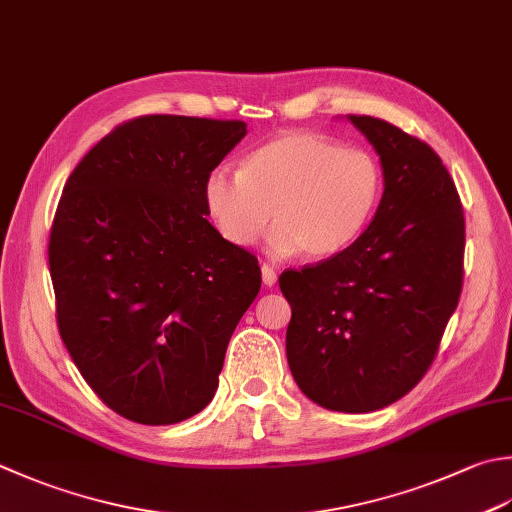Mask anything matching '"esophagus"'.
<instances>
[{"label": "esophagus", "instance_id": "1", "mask_svg": "<svg viewBox=\"0 0 512 512\" xmlns=\"http://www.w3.org/2000/svg\"><path fill=\"white\" fill-rule=\"evenodd\" d=\"M262 279H264V284H266V286H273V284L277 282V273H275V268H273V266H268V264H262Z\"/></svg>", "mask_w": 512, "mask_h": 512}]
</instances>
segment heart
<instances>
[{
  "mask_svg": "<svg viewBox=\"0 0 512 512\" xmlns=\"http://www.w3.org/2000/svg\"><path fill=\"white\" fill-rule=\"evenodd\" d=\"M384 168L366 148H346L319 133H286L253 150L242 170L219 166L204 202L226 242L250 246L273 210L268 246L275 255L302 250L326 259L353 246L377 215Z\"/></svg>",
  "mask_w": 512,
  "mask_h": 512,
  "instance_id": "obj_1",
  "label": "heart"
}]
</instances>
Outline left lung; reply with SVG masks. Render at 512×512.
<instances>
[{
  "instance_id": "left-lung-1",
  "label": "left lung",
  "mask_w": 512,
  "mask_h": 512,
  "mask_svg": "<svg viewBox=\"0 0 512 512\" xmlns=\"http://www.w3.org/2000/svg\"><path fill=\"white\" fill-rule=\"evenodd\" d=\"M384 168L377 215L339 255L284 270L286 357L302 393L339 413H370L410 393L433 364L464 284L462 199L422 139L350 115Z\"/></svg>"
}]
</instances>
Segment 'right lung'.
<instances>
[{
	"instance_id": "add662e5",
	"label": "right lung",
	"mask_w": 512,
	"mask_h": 512,
	"mask_svg": "<svg viewBox=\"0 0 512 512\" xmlns=\"http://www.w3.org/2000/svg\"><path fill=\"white\" fill-rule=\"evenodd\" d=\"M239 119L144 115L84 155L48 239L57 328L86 384L130 422L177 424L213 399L257 257L208 222L210 170Z\"/></svg>"
}]
</instances>
